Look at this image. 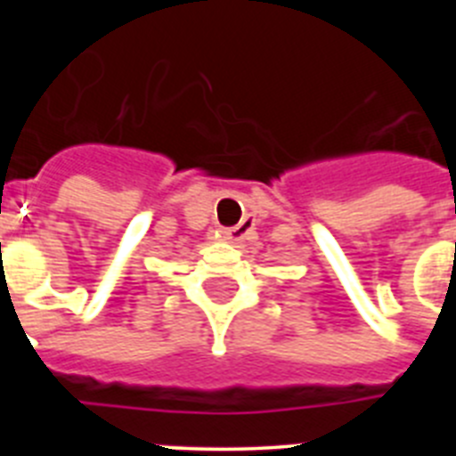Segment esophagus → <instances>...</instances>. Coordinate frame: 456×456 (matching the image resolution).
<instances>
[{
  "instance_id": "1",
  "label": "esophagus",
  "mask_w": 456,
  "mask_h": 456,
  "mask_svg": "<svg viewBox=\"0 0 456 456\" xmlns=\"http://www.w3.org/2000/svg\"><path fill=\"white\" fill-rule=\"evenodd\" d=\"M216 237H221V240H232V237H235V231H219Z\"/></svg>"
}]
</instances>
